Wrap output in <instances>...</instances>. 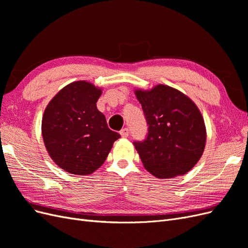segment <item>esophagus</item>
Wrapping results in <instances>:
<instances>
[{"instance_id":"esophagus-1","label":"esophagus","mask_w":248,"mask_h":248,"mask_svg":"<svg viewBox=\"0 0 248 248\" xmlns=\"http://www.w3.org/2000/svg\"><path fill=\"white\" fill-rule=\"evenodd\" d=\"M120 134H121L122 138H127L129 136V129L128 128H123L121 131H120Z\"/></svg>"}]
</instances>
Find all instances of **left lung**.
<instances>
[{
  "mask_svg": "<svg viewBox=\"0 0 248 248\" xmlns=\"http://www.w3.org/2000/svg\"><path fill=\"white\" fill-rule=\"evenodd\" d=\"M147 119L148 136L134 141L145 169L159 179L188 172L206 146V126L188 96L166 85L134 90Z\"/></svg>",
  "mask_w": 248,
  "mask_h": 248,
  "instance_id": "8db88e82",
  "label": "left lung"
}]
</instances>
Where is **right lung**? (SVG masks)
Returning <instances> with one entry per match:
<instances>
[{
  "label": "right lung",
  "mask_w": 248,
  "mask_h": 248,
  "mask_svg": "<svg viewBox=\"0 0 248 248\" xmlns=\"http://www.w3.org/2000/svg\"><path fill=\"white\" fill-rule=\"evenodd\" d=\"M101 93L92 82L73 81L60 90L44 110L41 131L47 153L70 174L86 176L98 170L120 138L96 107Z\"/></svg>",
  "instance_id": "obj_1"
}]
</instances>
